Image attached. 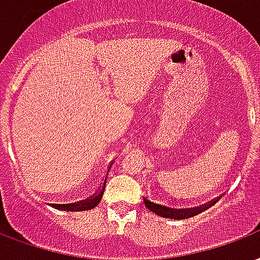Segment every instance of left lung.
Listing matches in <instances>:
<instances>
[{"mask_svg":"<svg viewBox=\"0 0 260 260\" xmlns=\"http://www.w3.org/2000/svg\"><path fill=\"white\" fill-rule=\"evenodd\" d=\"M219 199L213 200L211 203L208 204H204L201 207H196V208H175L172 205H168V204H161L157 203L154 200H151L150 197L146 196L145 197V204L146 207L150 209V211H153L159 216H162V218H169V219H187L191 218V216H196V215H199V213L204 212L205 209H208L212 207L213 204L216 203Z\"/></svg>","mask_w":260,"mask_h":260,"instance_id":"8db88e82","label":"left lung"}]
</instances>
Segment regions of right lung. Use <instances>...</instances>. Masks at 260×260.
Returning <instances> with one entry per match:
<instances>
[{
	"label": "right lung",
	"mask_w": 260,
	"mask_h": 260,
	"mask_svg": "<svg viewBox=\"0 0 260 260\" xmlns=\"http://www.w3.org/2000/svg\"><path fill=\"white\" fill-rule=\"evenodd\" d=\"M106 182H107V176H106L105 180H103V183H102L99 191H96V193L93 194V196H91L89 199H85V200H82V201H78V203H73V204H52V207L56 209H61V211H71V212H77V211H88V209L95 208L96 205L99 204V201L102 200L103 193H105Z\"/></svg>",
	"instance_id": "right-lung-1"
}]
</instances>
